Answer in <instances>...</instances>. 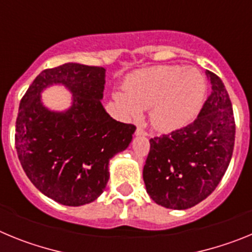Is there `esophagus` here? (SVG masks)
Instances as JSON below:
<instances>
[{"label":"esophagus","mask_w":252,"mask_h":252,"mask_svg":"<svg viewBox=\"0 0 252 252\" xmlns=\"http://www.w3.org/2000/svg\"><path fill=\"white\" fill-rule=\"evenodd\" d=\"M135 133H136L137 136H139V135H140V136H146V135H148V132H146V131L144 130L142 127H140V126L136 128V132H135Z\"/></svg>","instance_id":"34e87169"}]
</instances>
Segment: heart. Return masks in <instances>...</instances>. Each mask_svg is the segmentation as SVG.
Instances as JSON below:
<instances>
[{"mask_svg": "<svg viewBox=\"0 0 252 252\" xmlns=\"http://www.w3.org/2000/svg\"><path fill=\"white\" fill-rule=\"evenodd\" d=\"M206 82L195 69L160 65L137 73L126 92L113 94L122 116L139 120L150 108L151 124L161 131H174L192 121L203 106Z\"/></svg>", "mask_w": 252, "mask_h": 252, "instance_id": "heart-1", "label": "heart"}]
</instances>
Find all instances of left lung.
<instances>
[{
  "label": "left lung",
  "mask_w": 252,
  "mask_h": 252,
  "mask_svg": "<svg viewBox=\"0 0 252 252\" xmlns=\"http://www.w3.org/2000/svg\"><path fill=\"white\" fill-rule=\"evenodd\" d=\"M212 91L192 124L150 140L142 177L146 192L165 208L187 209L220 184L232 158L235 117L224 84L206 72Z\"/></svg>",
  "instance_id": "8db88e82"
}]
</instances>
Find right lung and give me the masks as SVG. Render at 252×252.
<instances>
[{
    "instance_id": "obj_1",
    "label": "right lung",
    "mask_w": 252,
    "mask_h": 252,
    "mask_svg": "<svg viewBox=\"0 0 252 252\" xmlns=\"http://www.w3.org/2000/svg\"><path fill=\"white\" fill-rule=\"evenodd\" d=\"M104 77L102 66L78 63L45 69L20 102L15 145L22 169L40 192L64 206H83L102 194L110 159L127 149L136 130L103 108ZM53 84L73 94L63 113L41 102V92Z\"/></svg>"
}]
</instances>
